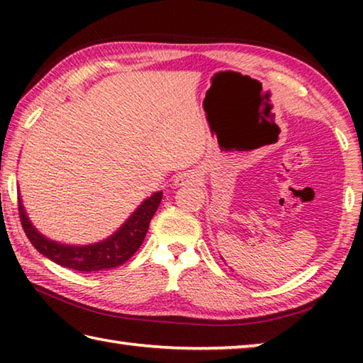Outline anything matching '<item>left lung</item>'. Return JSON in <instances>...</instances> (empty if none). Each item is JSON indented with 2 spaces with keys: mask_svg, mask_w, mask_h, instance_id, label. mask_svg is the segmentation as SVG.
Wrapping results in <instances>:
<instances>
[{
  "mask_svg": "<svg viewBox=\"0 0 363 363\" xmlns=\"http://www.w3.org/2000/svg\"><path fill=\"white\" fill-rule=\"evenodd\" d=\"M19 189L21 187L17 186L19 216L28 240L48 259L59 264V266L83 270V272L116 267L130 259L143 243L145 232L149 229L150 219L158 210L163 199L162 192H153L150 196L140 201V205L128 216L125 223L110 235L93 243L78 245L56 242L36 229V225L28 216L26 205H23Z\"/></svg>",
  "mask_w": 363,
  "mask_h": 363,
  "instance_id": "obj_1",
  "label": "left lung"
}]
</instances>
